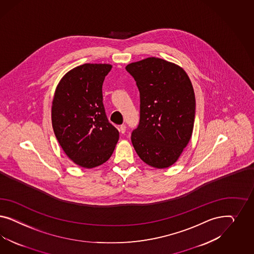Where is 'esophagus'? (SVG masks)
<instances>
[{"label": "esophagus", "mask_w": 254, "mask_h": 254, "mask_svg": "<svg viewBox=\"0 0 254 254\" xmlns=\"http://www.w3.org/2000/svg\"><path fill=\"white\" fill-rule=\"evenodd\" d=\"M126 129H127V127H126V125H121V126H120V127H119V132H120V133H122V134H124V133L126 132Z\"/></svg>", "instance_id": "obj_1"}]
</instances>
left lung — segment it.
I'll return each mask as SVG.
<instances>
[{"instance_id": "1", "label": "left lung", "mask_w": 254, "mask_h": 254, "mask_svg": "<svg viewBox=\"0 0 254 254\" xmlns=\"http://www.w3.org/2000/svg\"><path fill=\"white\" fill-rule=\"evenodd\" d=\"M139 91V122L131 133L138 156L156 169L177 161L192 136L195 99L184 69L158 58L126 67Z\"/></svg>"}]
</instances>
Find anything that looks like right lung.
Returning <instances> with one entry per match:
<instances>
[{
    "instance_id": "right-lung-1",
    "label": "right lung",
    "mask_w": 254,
    "mask_h": 254,
    "mask_svg": "<svg viewBox=\"0 0 254 254\" xmlns=\"http://www.w3.org/2000/svg\"><path fill=\"white\" fill-rule=\"evenodd\" d=\"M111 69L109 64L78 66L65 74L55 92V135L69 159L86 169L107 161L119 138L102 101V85Z\"/></svg>"
}]
</instances>
